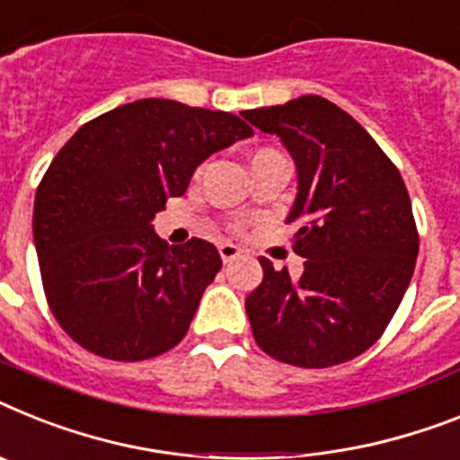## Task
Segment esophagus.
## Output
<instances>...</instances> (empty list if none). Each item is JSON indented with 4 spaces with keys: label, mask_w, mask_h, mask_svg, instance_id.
<instances>
[{
    "label": "esophagus",
    "mask_w": 460,
    "mask_h": 460,
    "mask_svg": "<svg viewBox=\"0 0 460 460\" xmlns=\"http://www.w3.org/2000/svg\"><path fill=\"white\" fill-rule=\"evenodd\" d=\"M219 257H222L224 264H229L236 257H241V248H236L234 243H219Z\"/></svg>",
    "instance_id": "esophagus-1"
}]
</instances>
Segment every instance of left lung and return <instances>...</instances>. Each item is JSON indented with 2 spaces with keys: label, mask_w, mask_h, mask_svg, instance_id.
<instances>
[{
  "label": "left lung",
  "mask_w": 460,
  "mask_h": 460,
  "mask_svg": "<svg viewBox=\"0 0 460 460\" xmlns=\"http://www.w3.org/2000/svg\"><path fill=\"white\" fill-rule=\"evenodd\" d=\"M243 117L295 158L288 224L306 260L299 278L260 260L264 278L245 299L254 341L296 367L353 360L384 334L414 276L419 234L402 175L360 123L320 95Z\"/></svg>",
  "instance_id": "1"
}]
</instances>
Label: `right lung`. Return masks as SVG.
I'll return each instance as SVG.
<instances>
[{
    "instance_id": "1",
    "label": "right lung",
    "mask_w": 460,
    "mask_h": 460,
    "mask_svg": "<svg viewBox=\"0 0 460 460\" xmlns=\"http://www.w3.org/2000/svg\"><path fill=\"white\" fill-rule=\"evenodd\" d=\"M250 135L229 111L145 98L84 123L58 152L32 231L46 302L79 346L137 362L182 341L222 260L200 238L168 248L152 219L210 154Z\"/></svg>"
}]
</instances>
